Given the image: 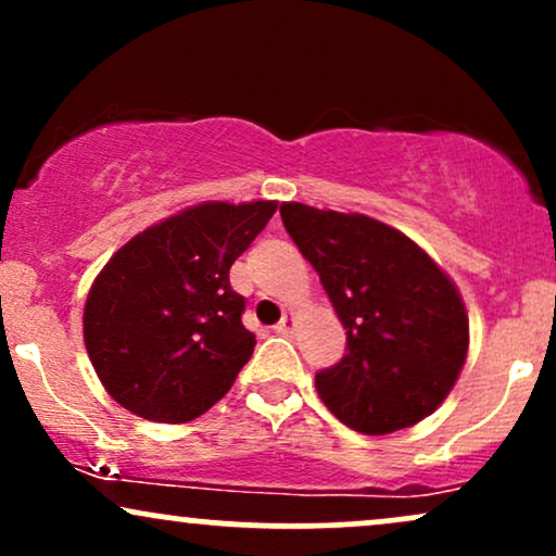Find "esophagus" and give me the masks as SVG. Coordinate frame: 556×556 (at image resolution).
Masks as SVG:
<instances>
[{
  "mask_svg": "<svg viewBox=\"0 0 556 556\" xmlns=\"http://www.w3.org/2000/svg\"><path fill=\"white\" fill-rule=\"evenodd\" d=\"M292 327H295V316H292V314H285V316H282V321H279L277 327H274V329H277L279 334H290Z\"/></svg>",
  "mask_w": 556,
  "mask_h": 556,
  "instance_id": "obj_1",
  "label": "esophagus"
}]
</instances>
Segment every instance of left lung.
<instances>
[{
    "mask_svg": "<svg viewBox=\"0 0 556 556\" xmlns=\"http://www.w3.org/2000/svg\"><path fill=\"white\" fill-rule=\"evenodd\" d=\"M279 214L348 329V353L316 374L324 405L371 437L431 416L468 355L455 282L407 235L371 216L305 203H282Z\"/></svg>",
    "mask_w": 556,
    "mask_h": 556,
    "instance_id": "left-lung-1",
    "label": "left lung"
}]
</instances>
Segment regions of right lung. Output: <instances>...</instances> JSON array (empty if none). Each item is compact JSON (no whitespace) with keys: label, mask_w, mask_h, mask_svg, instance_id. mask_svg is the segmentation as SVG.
Wrapping results in <instances>:
<instances>
[{"label":"right lung","mask_w":556,"mask_h":556,"mask_svg":"<svg viewBox=\"0 0 556 556\" xmlns=\"http://www.w3.org/2000/svg\"><path fill=\"white\" fill-rule=\"evenodd\" d=\"M277 201H206L127 240L93 279L83 340L101 384L125 410L188 424L229 392L256 348L235 258Z\"/></svg>","instance_id":"right-lung-1"}]
</instances>
